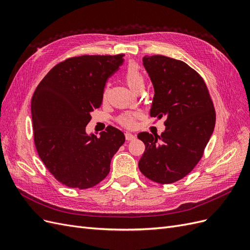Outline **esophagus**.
<instances>
[{
	"mask_svg": "<svg viewBox=\"0 0 250 250\" xmlns=\"http://www.w3.org/2000/svg\"><path fill=\"white\" fill-rule=\"evenodd\" d=\"M125 138H126L127 141H132V140L135 139V135L132 134V133H130V132H126V133H125Z\"/></svg>",
	"mask_w": 250,
	"mask_h": 250,
	"instance_id": "obj_1",
	"label": "esophagus"
}]
</instances>
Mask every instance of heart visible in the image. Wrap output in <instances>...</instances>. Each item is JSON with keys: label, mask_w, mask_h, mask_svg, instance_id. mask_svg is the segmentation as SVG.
Listing matches in <instances>:
<instances>
[{"label": "heart", "mask_w": 250, "mask_h": 250, "mask_svg": "<svg viewBox=\"0 0 250 250\" xmlns=\"http://www.w3.org/2000/svg\"><path fill=\"white\" fill-rule=\"evenodd\" d=\"M124 78L126 84L132 92L137 93L139 90H144V87H145V77H144V75L138 64L130 63L128 65L124 74ZM139 116V112L125 113V115H122L119 118V122L123 126L132 127L134 125L135 118Z\"/></svg>", "instance_id": "1"}]
</instances>
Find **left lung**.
<instances>
[{"instance_id":"1","label":"left lung","mask_w":250,"mask_h":250,"mask_svg":"<svg viewBox=\"0 0 250 250\" xmlns=\"http://www.w3.org/2000/svg\"><path fill=\"white\" fill-rule=\"evenodd\" d=\"M143 64L154 87L150 116L166 118L161 134L141 132L146 146L140 171L158 184H172L190 173L213 134L216 112L206 82L184 62L145 56Z\"/></svg>"}]
</instances>
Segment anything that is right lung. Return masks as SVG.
Returning <instances> with one entry per match:
<instances>
[{
  "instance_id": "right-lung-1",
  "label": "right lung",
  "mask_w": 250,
  "mask_h": 250,
  "mask_svg": "<svg viewBox=\"0 0 250 250\" xmlns=\"http://www.w3.org/2000/svg\"><path fill=\"white\" fill-rule=\"evenodd\" d=\"M124 54L83 55L56 64L37 85L31 101L34 143L41 160L59 183L92 188L110 171V161L125 142L115 127L87 134L90 112L100 107L105 83Z\"/></svg>"
}]
</instances>
